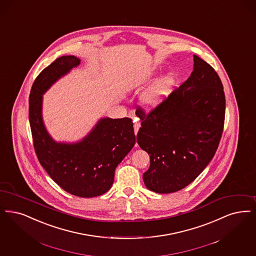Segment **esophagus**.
<instances>
[{
	"mask_svg": "<svg viewBox=\"0 0 256 256\" xmlns=\"http://www.w3.org/2000/svg\"><path fill=\"white\" fill-rule=\"evenodd\" d=\"M140 126H141L140 123H139V122H137L136 120H134V124H133V128H134V132H135V134H137L138 130H139V128H140ZM136 146H137V144H136Z\"/></svg>",
	"mask_w": 256,
	"mask_h": 256,
	"instance_id": "esophagus-1",
	"label": "esophagus"
}]
</instances>
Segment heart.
<instances>
[{
  "label": "heart",
  "instance_id": "1",
  "mask_svg": "<svg viewBox=\"0 0 256 256\" xmlns=\"http://www.w3.org/2000/svg\"><path fill=\"white\" fill-rule=\"evenodd\" d=\"M174 84V78L172 76H164L155 82L150 88L144 92L141 101L148 108H154L164 100L168 95Z\"/></svg>",
  "mask_w": 256,
  "mask_h": 256
}]
</instances>
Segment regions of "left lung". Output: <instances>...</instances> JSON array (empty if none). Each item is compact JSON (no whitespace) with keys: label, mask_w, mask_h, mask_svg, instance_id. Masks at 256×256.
<instances>
[{"label":"left lung","mask_w":256,"mask_h":256,"mask_svg":"<svg viewBox=\"0 0 256 256\" xmlns=\"http://www.w3.org/2000/svg\"><path fill=\"white\" fill-rule=\"evenodd\" d=\"M194 72L148 113L142 108L137 143L150 155L143 174L157 194L178 192L194 182L214 158L225 123L226 99L214 68L197 55Z\"/></svg>","instance_id":"8db88e82"}]
</instances>
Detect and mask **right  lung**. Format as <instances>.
Here are the masks:
<instances>
[{
  "label": "right lung",
  "instance_id": "right-lung-1",
  "mask_svg": "<svg viewBox=\"0 0 256 256\" xmlns=\"http://www.w3.org/2000/svg\"><path fill=\"white\" fill-rule=\"evenodd\" d=\"M80 64L74 56H62L37 76L30 95V124L38 160L52 180L70 194L90 198L106 192L114 172L135 144L130 118H102L81 142L56 143L42 119V94L53 82Z\"/></svg>",
  "mask_w": 256,
  "mask_h": 256
}]
</instances>
